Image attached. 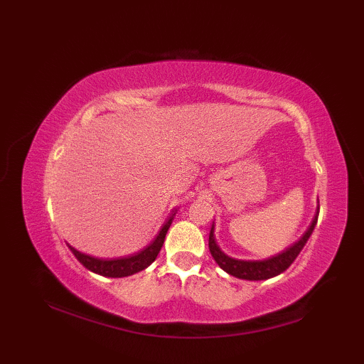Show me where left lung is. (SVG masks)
I'll return each mask as SVG.
<instances>
[{"label": "left lung", "instance_id": "left-lung-1", "mask_svg": "<svg viewBox=\"0 0 364 364\" xmlns=\"http://www.w3.org/2000/svg\"><path fill=\"white\" fill-rule=\"evenodd\" d=\"M318 215H319V205H318V210H316L311 225L308 227V230L301 235L299 241L289 245L286 250L274 255V257L266 258V259H255V261L236 259V258L228 257L227 253H223L220 247L218 245V242H215L214 223H213L211 231H210V252L213 255L214 261L219 264V267L225 270V272L230 275L241 278V280H250V282L269 280V278L283 274L284 270L292 264L294 259L299 257V253L305 247L308 239H310L316 223H318Z\"/></svg>", "mask_w": 364, "mask_h": 364}]
</instances>
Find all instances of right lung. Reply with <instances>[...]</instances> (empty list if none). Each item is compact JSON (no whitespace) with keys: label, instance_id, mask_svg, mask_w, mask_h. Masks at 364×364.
Segmentation results:
<instances>
[{"label":"right lung","instance_id":"obj_1","mask_svg":"<svg viewBox=\"0 0 364 364\" xmlns=\"http://www.w3.org/2000/svg\"><path fill=\"white\" fill-rule=\"evenodd\" d=\"M175 214H176V210L172 213V215H170L168 220L164 223V227L161 228L159 235L154 237V241L150 245H146L145 249L139 253L128 255V257L97 258V257H92V255H86L80 250H76L75 247H72L70 244H67V245L76 257V259H78L84 267L89 269L90 272L103 275V277H111V278H122V277L133 275V274H137V272H141V270L146 269L154 259H156L161 247H162V244H164L167 231H168L170 225H172Z\"/></svg>","mask_w":364,"mask_h":364}]
</instances>
